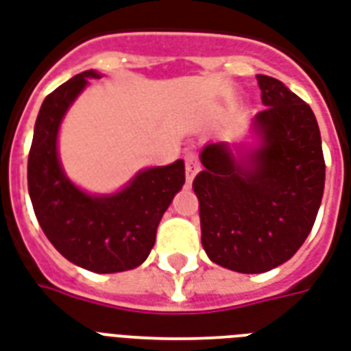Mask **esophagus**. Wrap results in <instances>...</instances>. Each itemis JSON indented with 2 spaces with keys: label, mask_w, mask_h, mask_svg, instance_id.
<instances>
[{
  "label": "esophagus",
  "mask_w": 351,
  "mask_h": 351,
  "mask_svg": "<svg viewBox=\"0 0 351 351\" xmlns=\"http://www.w3.org/2000/svg\"><path fill=\"white\" fill-rule=\"evenodd\" d=\"M199 169H201V163L197 160V156L193 152L186 154V178H188V182L193 180V176L199 173Z\"/></svg>",
  "instance_id": "34e87169"
}]
</instances>
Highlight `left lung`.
I'll return each instance as SVG.
<instances>
[{
    "label": "left lung",
    "instance_id": "left-lung-1",
    "mask_svg": "<svg viewBox=\"0 0 351 351\" xmlns=\"http://www.w3.org/2000/svg\"><path fill=\"white\" fill-rule=\"evenodd\" d=\"M266 106L255 117L262 147L238 160L225 143L201 152L193 180L202 247L240 274H264L292 258L320 208L326 162L313 110L285 83L256 76Z\"/></svg>",
    "mask_w": 351,
    "mask_h": 351
}]
</instances>
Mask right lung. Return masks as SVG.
<instances>
[{"mask_svg": "<svg viewBox=\"0 0 351 351\" xmlns=\"http://www.w3.org/2000/svg\"><path fill=\"white\" fill-rule=\"evenodd\" d=\"M90 77L100 74L85 70L44 98L27 160V188L38 225L64 258L95 274H117L149 256L160 219L182 189L186 173L182 160L147 169L110 197H90L70 182L57 158V132Z\"/></svg>", "mask_w": 351, "mask_h": 351, "instance_id": "right-lung-1", "label": "right lung"}]
</instances>
